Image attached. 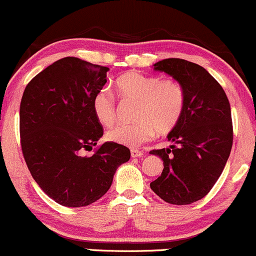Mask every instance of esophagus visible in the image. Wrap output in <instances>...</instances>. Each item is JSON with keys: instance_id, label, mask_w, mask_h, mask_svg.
<instances>
[{"instance_id": "obj_1", "label": "esophagus", "mask_w": 256, "mask_h": 256, "mask_svg": "<svg viewBox=\"0 0 256 256\" xmlns=\"http://www.w3.org/2000/svg\"><path fill=\"white\" fill-rule=\"evenodd\" d=\"M131 156L132 158H140V156H143V152L136 150V148H132L131 150Z\"/></svg>"}]
</instances>
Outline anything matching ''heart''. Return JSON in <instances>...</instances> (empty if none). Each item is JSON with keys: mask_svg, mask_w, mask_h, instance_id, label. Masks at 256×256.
Wrapping results in <instances>:
<instances>
[{"mask_svg": "<svg viewBox=\"0 0 256 256\" xmlns=\"http://www.w3.org/2000/svg\"><path fill=\"white\" fill-rule=\"evenodd\" d=\"M115 90L122 102H137L134 113L137 122L118 125L106 134L109 141L118 144L134 147L150 141L156 132L170 134L186 110V90L174 78L128 72L115 80ZM92 110L103 126L110 128L116 122V100L106 88L96 92Z\"/></svg>", "mask_w": 256, "mask_h": 256, "instance_id": "heart-1", "label": "heart"}]
</instances>
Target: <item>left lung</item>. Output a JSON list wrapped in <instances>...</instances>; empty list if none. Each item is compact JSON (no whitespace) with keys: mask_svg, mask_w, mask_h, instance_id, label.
<instances>
[{"mask_svg":"<svg viewBox=\"0 0 256 256\" xmlns=\"http://www.w3.org/2000/svg\"><path fill=\"white\" fill-rule=\"evenodd\" d=\"M154 69L178 80L187 102L178 128L168 134L174 144L150 152L164 162L150 188L166 203L187 206L210 192L226 165L233 143L231 106L220 84L198 64L169 58Z\"/></svg>","mask_w":256,"mask_h":256,"instance_id":"8db88e82","label":"left lung"}]
</instances>
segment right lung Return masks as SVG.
I'll use <instances>...</instances> for the list:
<instances>
[{"label": "right lung", "mask_w": 256, "mask_h": 256, "mask_svg": "<svg viewBox=\"0 0 256 256\" xmlns=\"http://www.w3.org/2000/svg\"><path fill=\"white\" fill-rule=\"evenodd\" d=\"M109 68L75 57L54 62L24 90L19 110L20 146L32 178L50 198L70 208L86 206L103 196L130 150L106 142L94 156L103 126L92 100L106 82Z\"/></svg>", "instance_id": "right-lung-1"}]
</instances>
